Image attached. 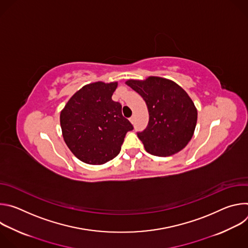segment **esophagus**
<instances>
[{
  "mask_svg": "<svg viewBox=\"0 0 248 248\" xmlns=\"http://www.w3.org/2000/svg\"><path fill=\"white\" fill-rule=\"evenodd\" d=\"M129 121H130L131 124H133V123H134V116H132V117L129 119Z\"/></svg>",
  "mask_w": 248,
  "mask_h": 248,
  "instance_id": "34e87169",
  "label": "esophagus"
}]
</instances>
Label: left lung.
Here are the masks:
<instances>
[{"label": "left lung", "mask_w": 248, "mask_h": 248, "mask_svg": "<svg viewBox=\"0 0 248 248\" xmlns=\"http://www.w3.org/2000/svg\"><path fill=\"white\" fill-rule=\"evenodd\" d=\"M125 83L147 105L148 125L137 132L145 150L160 157L183 150L190 141L197 122V110L187 93L175 82L158 77L130 79Z\"/></svg>", "instance_id": "1"}]
</instances>
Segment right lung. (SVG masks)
Returning <instances> with one entry per match:
<instances>
[{"label": "right lung", "mask_w": 248, "mask_h": 248, "mask_svg": "<svg viewBox=\"0 0 248 248\" xmlns=\"http://www.w3.org/2000/svg\"><path fill=\"white\" fill-rule=\"evenodd\" d=\"M118 82H94L68 100L60 122L65 144L80 161L107 163L118 156L133 125L122 114V105L112 100Z\"/></svg>", "instance_id": "obj_1"}]
</instances>
